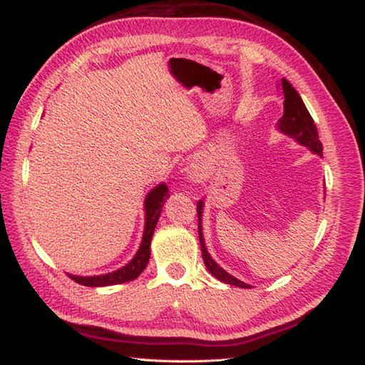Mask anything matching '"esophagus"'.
<instances>
[{"instance_id":"esophagus-1","label":"esophagus","mask_w":365,"mask_h":365,"mask_svg":"<svg viewBox=\"0 0 365 365\" xmlns=\"http://www.w3.org/2000/svg\"><path fill=\"white\" fill-rule=\"evenodd\" d=\"M188 174H190L191 182H195V183H204L207 180V177H208L207 168L200 160H195L191 163Z\"/></svg>"}]
</instances>
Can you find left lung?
<instances>
[{
    "instance_id": "obj_1",
    "label": "left lung",
    "mask_w": 365,
    "mask_h": 365,
    "mask_svg": "<svg viewBox=\"0 0 365 365\" xmlns=\"http://www.w3.org/2000/svg\"><path fill=\"white\" fill-rule=\"evenodd\" d=\"M282 92H284V115L281 119H279L277 123V128L282 131V133L292 136L293 139H297V141L301 145H306L307 149H311L314 153L317 155H322L323 153V145L320 143V138H319V131H317V127L314 123L312 115L309 114L307 108L302 102L299 94L297 92L292 84L287 81L285 78H282ZM202 205L204 202L202 200H199L197 202V218H199V242H200V250H202V259L207 269L210 271V273L216 277L220 279V281L230 284V285H235V287H242V289H251V285H247L242 281H238L237 277H234L232 274H229L227 271H224L218 263H216L210 254L207 252V247L204 243V235H202V226H200V216H202Z\"/></svg>"
}]
</instances>
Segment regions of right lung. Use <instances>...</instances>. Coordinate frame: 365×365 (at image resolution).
<instances>
[{
  "label": "right lung",
  "mask_w": 365,
  "mask_h": 365,
  "mask_svg": "<svg viewBox=\"0 0 365 365\" xmlns=\"http://www.w3.org/2000/svg\"><path fill=\"white\" fill-rule=\"evenodd\" d=\"M169 197L168 195V187L165 183L158 185L157 188H153L149 195L145 197L144 208H145V226H144V235L143 242L136 255L131 259L125 267L113 271V273L102 274V276H72L68 277L73 279L75 282L86 287H106V285H115V284H123L128 281H133L139 274L143 273L144 268L147 267L150 259V242L155 226H157L161 208L165 205V200Z\"/></svg>",
  "instance_id": "obj_1"
}]
</instances>
